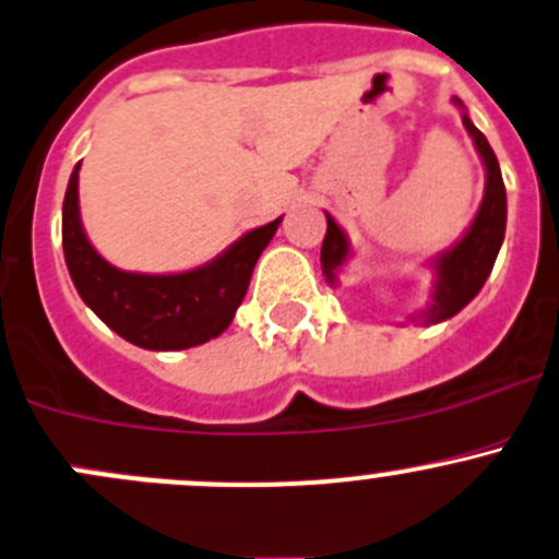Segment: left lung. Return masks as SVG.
<instances>
[{
	"instance_id": "obj_1",
	"label": "left lung",
	"mask_w": 559,
	"mask_h": 559,
	"mask_svg": "<svg viewBox=\"0 0 559 559\" xmlns=\"http://www.w3.org/2000/svg\"><path fill=\"white\" fill-rule=\"evenodd\" d=\"M459 108H462V122L467 133L473 135V144L478 150L480 160L486 169V188L484 202H480L478 213H475L469 229L453 242L451 248L431 257V270H435V292L431 300L426 302L424 311L412 313L409 322L420 324H437L445 319L456 317L480 289H484L486 278H489L495 259L500 253L502 240H506V218H508V202H506V182H502L500 164H497L495 150L489 147L486 135L480 133L467 117V108L459 97H453ZM328 215V213H324ZM352 257V246L346 240L344 229L328 215V235L322 242V273L330 286L338 284V273Z\"/></svg>"
}]
</instances>
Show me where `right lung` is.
Wrapping results in <instances>:
<instances>
[{
  "instance_id": "1",
  "label": "right lung",
  "mask_w": 559,
  "mask_h": 559,
  "mask_svg": "<svg viewBox=\"0 0 559 559\" xmlns=\"http://www.w3.org/2000/svg\"><path fill=\"white\" fill-rule=\"evenodd\" d=\"M79 169L62 204L64 264L81 300L130 344L153 352L191 349L218 338L246 297L257 259L281 218L246 231L224 253L186 273H128L95 251L81 224Z\"/></svg>"
}]
</instances>
